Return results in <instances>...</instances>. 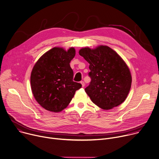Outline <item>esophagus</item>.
<instances>
[{
    "label": "esophagus",
    "mask_w": 159,
    "mask_h": 159,
    "mask_svg": "<svg viewBox=\"0 0 159 159\" xmlns=\"http://www.w3.org/2000/svg\"><path fill=\"white\" fill-rule=\"evenodd\" d=\"M80 84H82V87H84L85 86V83H84V81H81V82H80Z\"/></svg>",
    "instance_id": "obj_1"
}]
</instances>
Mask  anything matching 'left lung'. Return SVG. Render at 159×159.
<instances>
[{
  "label": "left lung",
  "instance_id": "left-lung-1",
  "mask_svg": "<svg viewBox=\"0 0 159 159\" xmlns=\"http://www.w3.org/2000/svg\"><path fill=\"white\" fill-rule=\"evenodd\" d=\"M79 54L88 62L91 81L85 89L93 103L104 110L112 109L126 99L132 84L130 70L113 49L100 45L82 48Z\"/></svg>",
  "mask_w": 159,
  "mask_h": 159
}]
</instances>
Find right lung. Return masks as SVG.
<instances>
[{"label":"right lung","instance_id":"1","mask_svg":"<svg viewBox=\"0 0 159 159\" xmlns=\"http://www.w3.org/2000/svg\"><path fill=\"white\" fill-rule=\"evenodd\" d=\"M75 50L67 51L54 47L42 55L34 65L30 75L32 92L37 102L45 109L59 112L66 108L75 91L82 85L73 81L70 62Z\"/></svg>","mask_w":159,"mask_h":159}]
</instances>
